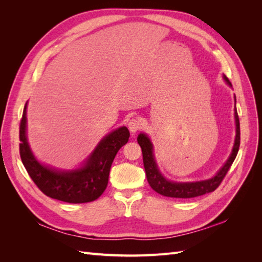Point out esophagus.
I'll return each instance as SVG.
<instances>
[{"mask_svg":"<svg viewBox=\"0 0 262 262\" xmlns=\"http://www.w3.org/2000/svg\"><path fill=\"white\" fill-rule=\"evenodd\" d=\"M142 126H143V123H142V121L138 118L131 119L128 123V128H129L130 132H132V133H136L137 131L142 129Z\"/></svg>","mask_w":262,"mask_h":262,"instance_id":"esophagus-1","label":"esophagus"}]
</instances>
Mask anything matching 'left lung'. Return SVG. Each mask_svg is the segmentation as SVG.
Returning a JSON list of instances; mask_svg holds the SVG:
<instances>
[{
    "mask_svg": "<svg viewBox=\"0 0 262 262\" xmlns=\"http://www.w3.org/2000/svg\"><path fill=\"white\" fill-rule=\"evenodd\" d=\"M224 80L232 86L228 78L224 75ZM235 121H236V138L235 144L232 150V154L229 156L225 165L222 167L219 172L213 178L209 180L196 181V182H186V184H179V182H171L166 180L162 173L158 171L157 166L154 161L153 155V146L150 143L149 139L145 134H140L138 137V143L142 148V154H143V164L146 172V178L149 186L157 193L165 196L170 198H180V199H190V198H195L199 195H203L205 193H210L214 191L223 181L226 176L227 171L231 168L232 164L234 163L235 158L238 153L241 145V128H239V118L237 114V109L235 108Z\"/></svg>",
    "mask_w": 262,
    "mask_h": 262,
    "instance_id": "obj_1",
    "label": "left lung"
}]
</instances>
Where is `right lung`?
Returning <instances> with one entry per match:
<instances>
[{"label":"right lung","mask_w":262,"mask_h":262,"mask_svg":"<svg viewBox=\"0 0 262 262\" xmlns=\"http://www.w3.org/2000/svg\"><path fill=\"white\" fill-rule=\"evenodd\" d=\"M26 106L19 123V155L30 178L46 195L68 203L92 202L105 191L114 158L129 140L128 128L121 126L108 134L82 168L57 171L37 162L26 139Z\"/></svg>","instance_id":"right-lung-1"}]
</instances>
